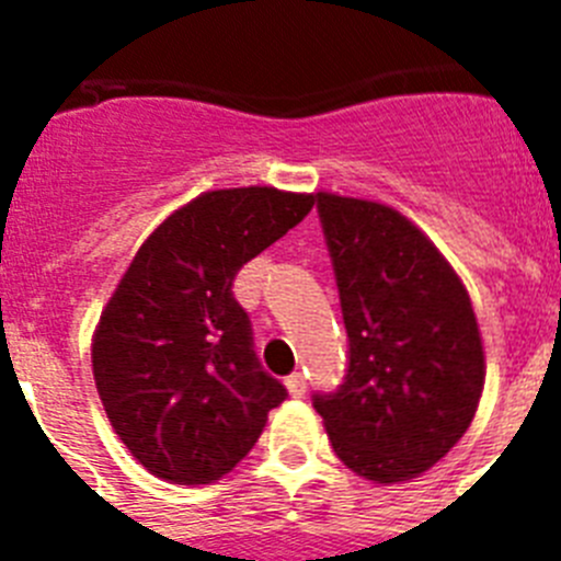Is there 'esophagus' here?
I'll return each instance as SVG.
<instances>
[{
    "instance_id": "esophagus-1",
    "label": "esophagus",
    "mask_w": 561,
    "mask_h": 561,
    "mask_svg": "<svg viewBox=\"0 0 561 561\" xmlns=\"http://www.w3.org/2000/svg\"><path fill=\"white\" fill-rule=\"evenodd\" d=\"M286 388H289V393L295 396V399H304V396H306L304 374H291L289 379H286Z\"/></svg>"
}]
</instances>
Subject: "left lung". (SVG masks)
<instances>
[{"label": "left lung", "instance_id": "8db88e82", "mask_svg": "<svg viewBox=\"0 0 561 561\" xmlns=\"http://www.w3.org/2000/svg\"><path fill=\"white\" fill-rule=\"evenodd\" d=\"M348 331V368L314 393L336 458L365 480L427 472L463 438L483 393V342L460 277L379 202L317 193Z\"/></svg>", "mask_w": 561, "mask_h": 561}]
</instances>
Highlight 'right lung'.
Instances as JSON below:
<instances>
[{
  "instance_id": "obj_1",
  "label": "right lung",
  "mask_w": 561,
  "mask_h": 561,
  "mask_svg": "<svg viewBox=\"0 0 561 561\" xmlns=\"http://www.w3.org/2000/svg\"><path fill=\"white\" fill-rule=\"evenodd\" d=\"M311 207L314 196L277 187L202 193L148 236L103 309L98 393L114 433L157 478L219 480L289 396L257 362L232 280Z\"/></svg>"
}]
</instances>
